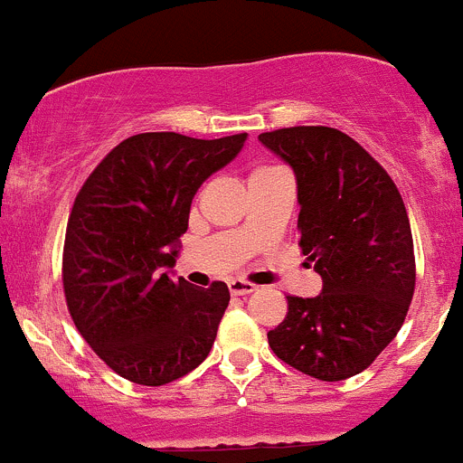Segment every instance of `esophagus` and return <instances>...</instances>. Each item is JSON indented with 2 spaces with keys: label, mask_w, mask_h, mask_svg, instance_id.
Masks as SVG:
<instances>
[{
  "label": "esophagus",
  "mask_w": 463,
  "mask_h": 463,
  "mask_svg": "<svg viewBox=\"0 0 463 463\" xmlns=\"http://www.w3.org/2000/svg\"><path fill=\"white\" fill-rule=\"evenodd\" d=\"M256 290L254 283L242 281V279H232L230 281V292L233 297H242V295H251Z\"/></svg>",
  "instance_id": "esophagus-1"
}]
</instances>
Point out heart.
Segmentation results:
<instances>
[{"mask_svg": "<svg viewBox=\"0 0 463 463\" xmlns=\"http://www.w3.org/2000/svg\"><path fill=\"white\" fill-rule=\"evenodd\" d=\"M265 171H272V168H259V171H254L251 175H259V173H265Z\"/></svg>", "mask_w": 463, "mask_h": 463, "instance_id": "heart-1", "label": "heart"}]
</instances>
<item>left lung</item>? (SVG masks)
I'll return each mask as SVG.
<instances>
[{
  "mask_svg": "<svg viewBox=\"0 0 463 463\" xmlns=\"http://www.w3.org/2000/svg\"><path fill=\"white\" fill-rule=\"evenodd\" d=\"M259 141L295 171L299 247L324 283L317 297L288 295L269 349L306 376L346 381L396 337L411 304L405 204L385 168L335 128H281Z\"/></svg>",
  "mask_w": 463,
  "mask_h": 463,
  "instance_id": "left-lung-1",
  "label": "left lung"
}]
</instances>
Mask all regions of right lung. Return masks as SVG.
<instances>
[{"label": "right lung", "mask_w": 463, "mask_h": 463, "mask_svg": "<svg viewBox=\"0 0 463 463\" xmlns=\"http://www.w3.org/2000/svg\"><path fill=\"white\" fill-rule=\"evenodd\" d=\"M245 139L141 132L114 146L78 191L62 250L67 308L91 351L126 381L166 385L212 351L230 290L173 281L162 268L175 263L195 191Z\"/></svg>", "instance_id": "add662e5"}]
</instances>
